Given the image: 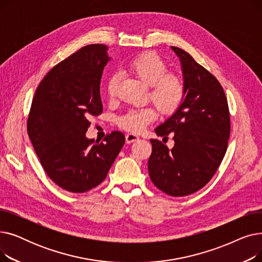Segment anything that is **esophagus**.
<instances>
[{"label": "esophagus", "mask_w": 262, "mask_h": 262, "mask_svg": "<svg viewBox=\"0 0 262 262\" xmlns=\"http://www.w3.org/2000/svg\"><path fill=\"white\" fill-rule=\"evenodd\" d=\"M125 140H126V143H133L137 140H139V136L136 135V134H127L125 136Z\"/></svg>", "instance_id": "34e87169"}]
</instances>
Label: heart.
I'll return each mask as SVG.
<instances>
[{"mask_svg": "<svg viewBox=\"0 0 262 262\" xmlns=\"http://www.w3.org/2000/svg\"><path fill=\"white\" fill-rule=\"evenodd\" d=\"M128 71L149 87V98L162 113H172L184 96V84L180 76L167 73L164 61L154 53H144L135 57L127 66ZM117 78L107 82V94L110 99L116 95ZM157 117L153 107L130 109L119 118L120 126L130 132H141Z\"/></svg>", "mask_w": 262, "mask_h": 262, "instance_id": "b5f03b06", "label": "heart"}]
</instances>
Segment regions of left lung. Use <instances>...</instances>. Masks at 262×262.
<instances>
[{
  "label": "left lung",
  "instance_id": "left-lung-1",
  "mask_svg": "<svg viewBox=\"0 0 262 262\" xmlns=\"http://www.w3.org/2000/svg\"><path fill=\"white\" fill-rule=\"evenodd\" d=\"M171 49L181 62L184 96L155 133L163 138L173 133L175 144L169 149L159 140L150 139L153 149L147 169L159 190L185 196L202 189L221 164L230 121L226 96L217 79L184 50Z\"/></svg>",
  "mask_w": 262,
  "mask_h": 262
}]
</instances>
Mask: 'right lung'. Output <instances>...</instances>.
<instances>
[{
	"mask_svg": "<svg viewBox=\"0 0 262 262\" xmlns=\"http://www.w3.org/2000/svg\"><path fill=\"white\" fill-rule=\"evenodd\" d=\"M109 60L105 46L90 45L55 66L39 84L27 120L41 166L74 193L99 186L125 143L120 132L101 143L86 137L90 118L103 112L100 84Z\"/></svg>",
	"mask_w": 262,
	"mask_h": 262,
	"instance_id": "right-lung-1",
	"label": "right lung"
}]
</instances>
